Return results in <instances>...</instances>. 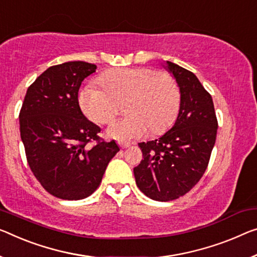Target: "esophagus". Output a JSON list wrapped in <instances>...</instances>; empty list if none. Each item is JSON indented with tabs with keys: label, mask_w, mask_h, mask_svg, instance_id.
I'll list each match as a JSON object with an SVG mask.
<instances>
[{
	"label": "esophagus",
	"mask_w": 257,
	"mask_h": 257,
	"mask_svg": "<svg viewBox=\"0 0 257 257\" xmlns=\"http://www.w3.org/2000/svg\"><path fill=\"white\" fill-rule=\"evenodd\" d=\"M119 147H120L121 149H125V148L130 147V144H123V142H119Z\"/></svg>",
	"instance_id": "1"
}]
</instances>
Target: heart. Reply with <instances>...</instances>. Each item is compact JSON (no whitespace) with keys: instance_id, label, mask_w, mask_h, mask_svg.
<instances>
[{"instance_id":"obj_1","label":"heart","mask_w":257,"mask_h":257,"mask_svg":"<svg viewBox=\"0 0 257 257\" xmlns=\"http://www.w3.org/2000/svg\"><path fill=\"white\" fill-rule=\"evenodd\" d=\"M103 87L88 84L79 93L82 112L97 124L110 123L118 111V102L126 101L127 116L106 130L112 139L130 142L145 137L152 128L161 133L173 123L180 103L176 79L169 72L151 68H120L100 77Z\"/></svg>"}]
</instances>
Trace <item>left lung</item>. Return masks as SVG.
Returning a JSON list of instances; mask_svg holds the SVG:
<instances>
[{
  "mask_svg": "<svg viewBox=\"0 0 257 257\" xmlns=\"http://www.w3.org/2000/svg\"><path fill=\"white\" fill-rule=\"evenodd\" d=\"M165 69L179 87L178 117L160 139L140 142L144 160L133 169L140 191L161 202L185 195L201 179L218 127L211 95L195 74L169 61Z\"/></svg>",
  "mask_w": 257,
  "mask_h": 257,
  "instance_id": "obj_1",
  "label": "left lung"
}]
</instances>
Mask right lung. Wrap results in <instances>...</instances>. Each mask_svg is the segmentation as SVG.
I'll return each mask as SVG.
<instances>
[{
  "label": "right lung",
  "mask_w": 257,
  "mask_h": 257,
  "mask_svg": "<svg viewBox=\"0 0 257 257\" xmlns=\"http://www.w3.org/2000/svg\"><path fill=\"white\" fill-rule=\"evenodd\" d=\"M96 65L74 61L54 65L27 89L19 125L26 159L40 184L63 200H81L100 186L110 160L119 152L115 140L84 116L78 101L81 82ZM96 141L90 148L89 142Z\"/></svg>",
  "instance_id": "right-lung-1"
}]
</instances>
